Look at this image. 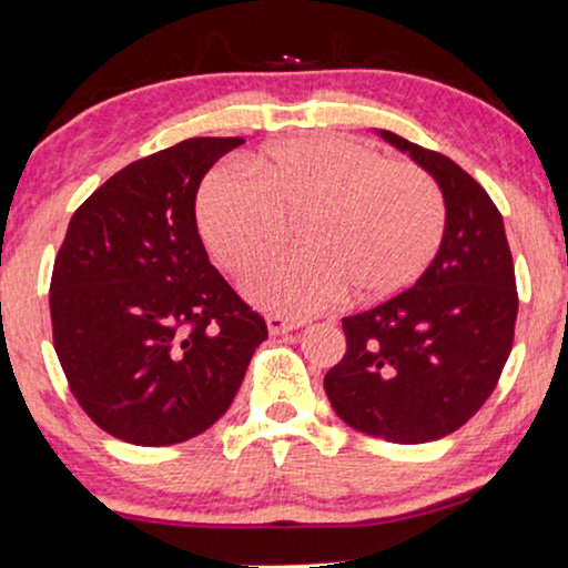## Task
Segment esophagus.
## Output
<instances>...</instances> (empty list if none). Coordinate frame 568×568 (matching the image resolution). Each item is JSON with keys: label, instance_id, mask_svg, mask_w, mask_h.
<instances>
[{"label": "esophagus", "instance_id": "esophagus-1", "mask_svg": "<svg viewBox=\"0 0 568 568\" xmlns=\"http://www.w3.org/2000/svg\"><path fill=\"white\" fill-rule=\"evenodd\" d=\"M298 327H301V322L283 320V316H277V314L267 316V332H270V335H288V332L298 329Z\"/></svg>", "mask_w": 568, "mask_h": 568}]
</instances>
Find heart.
I'll use <instances>...</instances> for the list:
<instances>
[{
    "label": "heart",
    "instance_id": "b5f03b06",
    "mask_svg": "<svg viewBox=\"0 0 568 568\" xmlns=\"http://www.w3.org/2000/svg\"><path fill=\"white\" fill-rule=\"evenodd\" d=\"M248 171L210 173L196 221L225 270L246 272L285 236V217L306 248L262 264L246 280L256 306L285 316L322 312L345 296L387 298L415 283L444 233V200L428 173L387 163L335 134L280 140Z\"/></svg>",
    "mask_w": 568,
    "mask_h": 568
}]
</instances>
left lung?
<instances>
[{
	"label": "left lung",
	"mask_w": 568,
	"mask_h": 568,
	"mask_svg": "<svg viewBox=\"0 0 568 568\" xmlns=\"http://www.w3.org/2000/svg\"><path fill=\"white\" fill-rule=\"evenodd\" d=\"M444 196V236L413 288L343 320L347 351L324 376L347 426L392 444H426L465 426L511 353L517 280L504 217L470 173L395 132Z\"/></svg>",
	"instance_id": "8db88e82"
}]
</instances>
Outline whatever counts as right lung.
<instances>
[{
	"label": "right lung",
	"mask_w": 568,
	"mask_h": 568,
	"mask_svg": "<svg viewBox=\"0 0 568 568\" xmlns=\"http://www.w3.org/2000/svg\"><path fill=\"white\" fill-rule=\"evenodd\" d=\"M241 138H192L140 158L72 215L51 275L54 347L105 434L169 447L229 410L267 339L207 260L194 200Z\"/></svg>",
	"instance_id": "obj_1"
}]
</instances>
